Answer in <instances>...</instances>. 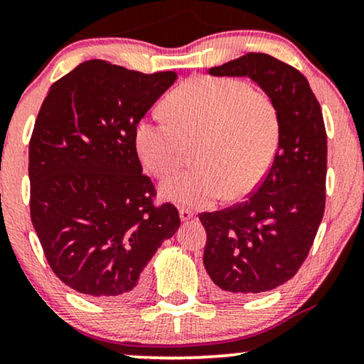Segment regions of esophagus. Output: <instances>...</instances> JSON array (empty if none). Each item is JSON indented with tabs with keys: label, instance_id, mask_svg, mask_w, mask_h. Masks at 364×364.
<instances>
[{
	"label": "esophagus",
	"instance_id": "1",
	"mask_svg": "<svg viewBox=\"0 0 364 364\" xmlns=\"http://www.w3.org/2000/svg\"><path fill=\"white\" fill-rule=\"evenodd\" d=\"M180 218H181V221L183 223H188V221H191V219L194 218V213L193 211H189V209H180Z\"/></svg>",
	"mask_w": 364,
	"mask_h": 364
}]
</instances>
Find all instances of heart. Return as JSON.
Instances as JSON below:
<instances>
[{"instance_id":"b5f03b06","label":"heart","mask_w":364,"mask_h":364,"mask_svg":"<svg viewBox=\"0 0 364 364\" xmlns=\"http://www.w3.org/2000/svg\"><path fill=\"white\" fill-rule=\"evenodd\" d=\"M168 119H141L135 129L138 158L165 178L194 148L198 168L161 184L181 206L203 209L226 194L242 198L262 181L277 153L280 112L267 92L234 77H194L168 97Z\"/></svg>"}]
</instances>
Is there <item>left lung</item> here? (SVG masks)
<instances>
[{"instance_id": "obj_1", "label": "left lung", "mask_w": 364, "mask_h": 364, "mask_svg": "<svg viewBox=\"0 0 364 364\" xmlns=\"http://www.w3.org/2000/svg\"><path fill=\"white\" fill-rule=\"evenodd\" d=\"M208 73L252 79L280 112L279 148L259 188L232 208L199 214L214 285L231 295L260 294L299 272L323 218V115L305 75L269 54L249 53Z\"/></svg>"}]
</instances>
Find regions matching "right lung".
Masks as SVG:
<instances>
[{
  "label": "right lung",
  "mask_w": 364,
  "mask_h": 364,
  "mask_svg": "<svg viewBox=\"0 0 364 364\" xmlns=\"http://www.w3.org/2000/svg\"><path fill=\"white\" fill-rule=\"evenodd\" d=\"M92 59L54 82L29 141L31 221L53 272L79 294L125 300L180 228L171 203L153 204L135 129L175 84Z\"/></svg>",
  "instance_id": "obj_1"
}]
</instances>
